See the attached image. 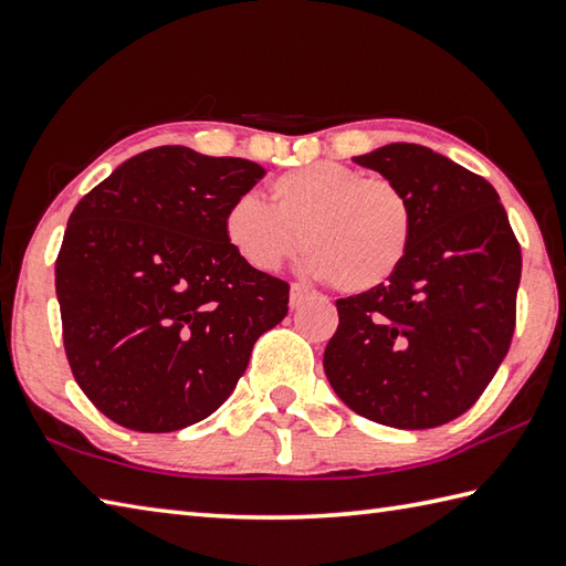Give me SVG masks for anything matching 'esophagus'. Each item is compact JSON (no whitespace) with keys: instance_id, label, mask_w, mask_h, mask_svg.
<instances>
[{"instance_id":"obj_1","label":"esophagus","mask_w":566,"mask_h":566,"mask_svg":"<svg viewBox=\"0 0 566 566\" xmlns=\"http://www.w3.org/2000/svg\"><path fill=\"white\" fill-rule=\"evenodd\" d=\"M308 289H305L303 283H293L291 285V305L295 308V305H301L305 298H308Z\"/></svg>"}]
</instances>
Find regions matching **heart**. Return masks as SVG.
<instances>
[{"label": "heart", "mask_w": 566, "mask_h": 566, "mask_svg": "<svg viewBox=\"0 0 566 566\" xmlns=\"http://www.w3.org/2000/svg\"><path fill=\"white\" fill-rule=\"evenodd\" d=\"M226 241L255 271H277L301 251L333 289H378L402 265L412 241V206L385 176L318 161L271 184V206L238 196L223 218Z\"/></svg>", "instance_id": "1"}]
</instances>
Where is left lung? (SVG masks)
<instances>
[{
    "label": "left lung",
    "instance_id": "left-lung-1",
    "mask_svg": "<svg viewBox=\"0 0 566 566\" xmlns=\"http://www.w3.org/2000/svg\"><path fill=\"white\" fill-rule=\"evenodd\" d=\"M355 164L398 184L412 241L388 283L338 305L323 355L353 412L428 430L468 412L510 350L522 251L490 181L418 144H388Z\"/></svg>",
    "mask_w": 566,
    "mask_h": 566
}]
</instances>
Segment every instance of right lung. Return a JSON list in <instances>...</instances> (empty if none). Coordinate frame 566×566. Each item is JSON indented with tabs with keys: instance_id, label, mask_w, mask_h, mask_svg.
<instances>
[{
	"instance_id": "right-lung-1",
	"label": "right lung",
	"mask_w": 566,
	"mask_h": 566,
	"mask_svg": "<svg viewBox=\"0 0 566 566\" xmlns=\"http://www.w3.org/2000/svg\"><path fill=\"white\" fill-rule=\"evenodd\" d=\"M265 176L245 158L158 146L69 216L56 298L69 368L108 420L174 432L208 418L289 313L291 285L226 241L223 218Z\"/></svg>"
}]
</instances>
